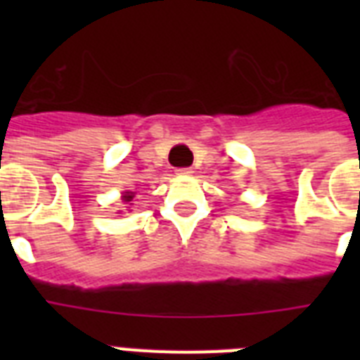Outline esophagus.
<instances>
[{
  "label": "esophagus",
  "instance_id": "1",
  "mask_svg": "<svg viewBox=\"0 0 360 360\" xmlns=\"http://www.w3.org/2000/svg\"><path fill=\"white\" fill-rule=\"evenodd\" d=\"M175 172H177V175H191L192 168H177Z\"/></svg>",
  "mask_w": 360,
  "mask_h": 360
}]
</instances>
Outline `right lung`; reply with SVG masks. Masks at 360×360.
Masks as SVG:
<instances>
[{"label": "right lung", "instance_id": "right-lung-1", "mask_svg": "<svg viewBox=\"0 0 360 360\" xmlns=\"http://www.w3.org/2000/svg\"><path fill=\"white\" fill-rule=\"evenodd\" d=\"M132 198H134V192H124V196H123L124 203L132 202Z\"/></svg>", "mask_w": 360, "mask_h": 360}]
</instances>
